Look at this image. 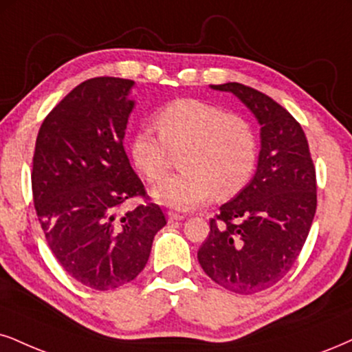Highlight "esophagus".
I'll return each mask as SVG.
<instances>
[{
    "label": "esophagus",
    "mask_w": 352,
    "mask_h": 352,
    "mask_svg": "<svg viewBox=\"0 0 352 352\" xmlns=\"http://www.w3.org/2000/svg\"><path fill=\"white\" fill-rule=\"evenodd\" d=\"M176 220H184L183 214H176V212H168V222H176Z\"/></svg>",
    "instance_id": "obj_1"
}]
</instances>
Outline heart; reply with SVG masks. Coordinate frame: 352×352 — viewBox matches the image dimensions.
<instances>
[{
    "instance_id": "obj_1",
    "label": "heart",
    "mask_w": 352,
    "mask_h": 352,
    "mask_svg": "<svg viewBox=\"0 0 352 352\" xmlns=\"http://www.w3.org/2000/svg\"><path fill=\"white\" fill-rule=\"evenodd\" d=\"M158 135L140 129L130 143V158L150 183L181 155V175L153 188V197L176 209H194L214 196L232 197L245 188L256 166V138L250 124L201 99H176L155 114Z\"/></svg>"
}]
</instances>
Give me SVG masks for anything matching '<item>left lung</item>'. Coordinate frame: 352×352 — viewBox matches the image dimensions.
I'll return each mask as SVG.
<instances>
[{"label": "left lung", "mask_w": 352, "mask_h": 352, "mask_svg": "<svg viewBox=\"0 0 352 352\" xmlns=\"http://www.w3.org/2000/svg\"><path fill=\"white\" fill-rule=\"evenodd\" d=\"M235 94L261 125L253 179L223 204L197 251L204 272L235 294L261 292L290 271L316 210V176L300 124L274 99L240 83L210 85Z\"/></svg>", "instance_id": "8db88e82"}]
</instances>
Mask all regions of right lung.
<instances>
[{"instance_id": "add662e5", "label": "right lung", "mask_w": 352, "mask_h": 352, "mask_svg": "<svg viewBox=\"0 0 352 352\" xmlns=\"http://www.w3.org/2000/svg\"><path fill=\"white\" fill-rule=\"evenodd\" d=\"M133 85L114 76L78 85L42 122L32 158L34 206L52 253L96 290L135 279L166 225L153 202L119 212L132 197L148 201L124 148Z\"/></svg>"}]
</instances>
